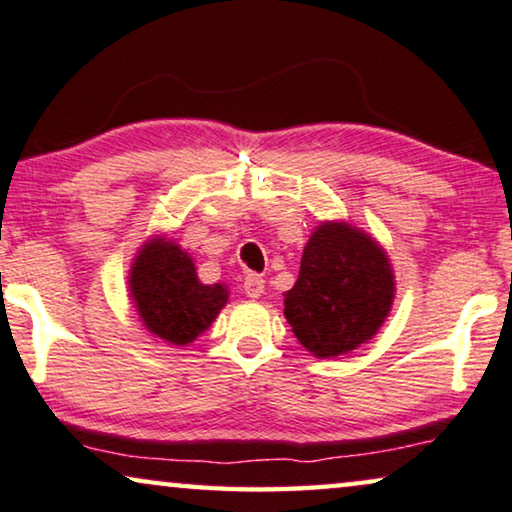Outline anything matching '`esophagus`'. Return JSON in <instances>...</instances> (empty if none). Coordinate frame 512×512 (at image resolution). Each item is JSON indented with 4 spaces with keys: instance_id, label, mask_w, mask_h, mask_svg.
<instances>
[{
    "instance_id": "34e87169",
    "label": "esophagus",
    "mask_w": 512,
    "mask_h": 512,
    "mask_svg": "<svg viewBox=\"0 0 512 512\" xmlns=\"http://www.w3.org/2000/svg\"><path fill=\"white\" fill-rule=\"evenodd\" d=\"M243 292H246L250 299H259V296L264 294V278L257 276V273H250L243 280Z\"/></svg>"
}]
</instances>
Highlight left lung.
<instances>
[{
	"label": "left lung",
	"mask_w": 512,
	"mask_h": 512,
	"mask_svg": "<svg viewBox=\"0 0 512 512\" xmlns=\"http://www.w3.org/2000/svg\"><path fill=\"white\" fill-rule=\"evenodd\" d=\"M393 289L388 257L368 234L324 223L303 250L299 280L285 294V317L308 352L335 358L377 333Z\"/></svg>",
	"instance_id": "left-lung-1"
}]
</instances>
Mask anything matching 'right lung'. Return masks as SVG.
Here are the masks:
<instances>
[{
	"mask_svg": "<svg viewBox=\"0 0 512 512\" xmlns=\"http://www.w3.org/2000/svg\"><path fill=\"white\" fill-rule=\"evenodd\" d=\"M131 292L144 326L172 345L193 342L227 303V289L202 285L193 259L163 239L140 250L131 271Z\"/></svg>",
	"mask_w": 512,
	"mask_h": 512,
	"instance_id": "add662e5",
	"label": "right lung"
}]
</instances>
